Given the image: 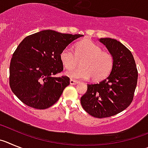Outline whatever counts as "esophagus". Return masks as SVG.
<instances>
[{
	"mask_svg": "<svg viewBox=\"0 0 148 148\" xmlns=\"http://www.w3.org/2000/svg\"><path fill=\"white\" fill-rule=\"evenodd\" d=\"M79 82V81H77V80H74V79H70V84H71V85H76V84H78Z\"/></svg>",
	"mask_w": 148,
	"mask_h": 148,
	"instance_id": "1",
	"label": "esophagus"
}]
</instances>
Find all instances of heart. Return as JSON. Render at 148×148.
<instances>
[{
  "instance_id": "b5f03b06",
  "label": "heart",
  "mask_w": 148,
  "mask_h": 148,
  "mask_svg": "<svg viewBox=\"0 0 148 148\" xmlns=\"http://www.w3.org/2000/svg\"><path fill=\"white\" fill-rule=\"evenodd\" d=\"M60 59L65 69H72L66 74L77 79L90 77L93 81L102 80L108 77L114 66L113 54L102 51L99 45L89 40L77 42L74 45V52L71 48L64 49L61 51ZM80 60L81 67L74 69Z\"/></svg>"
}]
</instances>
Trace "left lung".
Wrapping results in <instances>:
<instances>
[{"label": "left lung", "mask_w": 148, "mask_h": 148, "mask_svg": "<svg viewBox=\"0 0 148 148\" xmlns=\"http://www.w3.org/2000/svg\"><path fill=\"white\" fill-rule=\"evenodd\" d=\"M99 41L114 56V69L99 83L88 84L87 91L80 102L88 114L106 118L122 112L132 102L138 71L133 54L120 42L111 38H101Z\"/></svg>", "instance_id": "obj_1"}]
</instances>
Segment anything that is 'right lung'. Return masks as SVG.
Segmentation results:
<instances>
[{
	"label": "right lung",
	"mask_w": 148,
	"mask_h": 148,
	"mask_svg": "<svg viewBox=\"0 0 148 148\" xmlns=\"http://www.w3.org/2000/svg\"><path fill=\"white\" fill-rule=\"evenodd\" d=\"M82 34H62L46 30L23 40L14 51L9 66V86L22 102L35 109H46L60 99L70 84L63 71L61 51Z\"/></svg>",
	"instance_id": "right-lung-1"
}]
</instances>
